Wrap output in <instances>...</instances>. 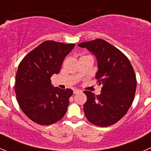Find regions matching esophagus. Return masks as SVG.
Returning a JSON list of instances; mask_svg holds the SVG:
<instances>
[{
	"mask_svg": "<svg viewBox=\"0 0 151 151\" xmlns=\"http://www.w3.org/2000/svg\"><path fill=\"white\" fill-rule=\"evenodd\" d=\"M80 90H77V89H74V91H73V92H74V93L75 94V93H79L80 92Z\"/></svg>",
	"mask_w": 151,
	"mask_h": 151,
	"instance_id": "obj_1",
	"label": "esophagus"
}]
</instances>
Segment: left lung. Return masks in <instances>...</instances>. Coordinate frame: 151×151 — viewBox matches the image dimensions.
<instances>
[{"label":"left lung","instance_id":"obj_1","mask_svg":"<svg viewBox=\"0 0 151 151\" xmlns=\"http://www.w3.org/2000/svg\"><path fill=\"white\" fill-rule=\"evenodd\" d=\"M95 55L98 71L96 78L102 85L101 94L85 91V115L91 123L111 126L126 115L134 101L137 88L134 71L129 59L118 49L97 39L78 45Z\"/></svg>","mask_w":151,"mask_h":151}]
</instances>
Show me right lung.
Instances as JSON below:
<instances>
[{"label": "right lung", "instance_id": "add662e5", "mask_svg": "<svg viewBox=\"0 0 151 151\" xmlns=\"http://www.w3.org/2000/svg\"><path fill=\"white\" fill-rule=\"evenodd\" d=\"M74 46L47 41L19 63L14 86L17 100L22 112L33 122L52 124L66 114L73 91L53 87L50 78L60 72L65 57Z\"/></svg>", "mask_w": 151, "mask_h": 151}]
</instances>
